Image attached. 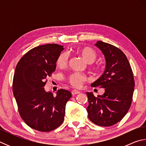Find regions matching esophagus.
<instances>
[{"label":"esophagus","instance_id":"esophagus-1","mask_svg":"<svg viewBox=\"0 0 146 146\" xmlns=\"http://www.w3.org/2000/svg\"><path fill=\"white\" fill-rule=\"evenodd\" d=\"M80 93V91H78L77 90H74L72 91H71V94H72L73 95H78V94Z\"/></svg>","mask_w":146,"mask_h":146}]
</instances>
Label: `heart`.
Returning a JSON list of instances; mask_svg holds the SVG:
<instances>
[{
    "label": "heart",
    "mask_w": 146,
    "mask_h": 146,
    "mask_svg": "<svg viewBox=\"0 0 146 146\" xmlns=\"http://www.w3.org/2000/svg\"><path fill=\"white\" fill-rule=\"evenodd\" d=\"M80 54L82 58L88 63H92L97 57V54L93 49L90 48H84L80 50ZM68 60V53L67 52H62L60 54L56 60L58 66L60 68L65 67L67 65ZM86 80L85 76L78 73H74L71 74L68 77V81L70 84L75 88H78Z\"/></svg>",
    "instance_id": "b5f03b06"
}]
</instances>
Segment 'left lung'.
<instances>
[{"label":"left lung","instance_id":"1","mask_svg":"<svg viewBox=\"0 0 146 146\" xmlns=\"http://www.w3.org/2000/svg\"><path fill=\"white\" fill-rule=\"evenodd\" d=\"M95 46L104 55L106 69L91 86L104 88L105 92L97 97L92 92L86 93L88 116L96 125L108 127L120 121L129 110L135 80L129 61L120 49L100 40Z\"/></svg>","mask_w":146,"mask_h":146}]
</instances>
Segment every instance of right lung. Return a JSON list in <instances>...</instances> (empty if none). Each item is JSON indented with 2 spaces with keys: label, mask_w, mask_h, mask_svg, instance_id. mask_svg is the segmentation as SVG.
<instances>
[{
  "label": "right lung",
  "mask_w": 146,
  "mask_h": 146,
  "mask_svg": "<svg viewBox=\"0 0 146 146\" xmlns=\"http://www.w3.org/2000/svg\"><path fill=\"white\" fill-rule=\"evenodd\" d=\"M64 49L56 44L35 47L21 58L15 71L13 93L19 114L28 126L39 131H51L60 126L71 97L68 90L60 89L54 96L44 88Z\"/></svg>",
  "instance_id": "obj_1"
}]
</instances>
